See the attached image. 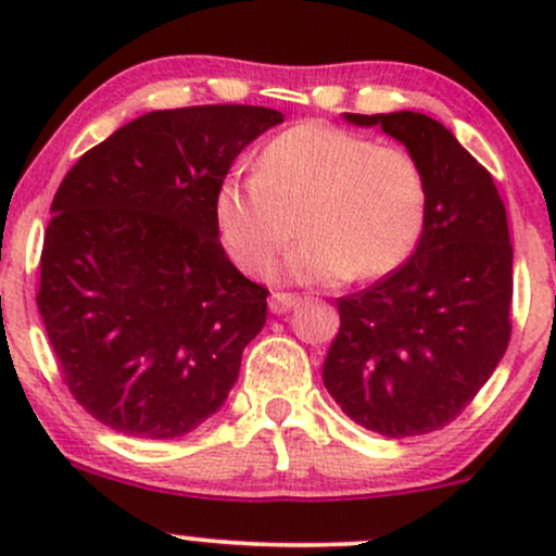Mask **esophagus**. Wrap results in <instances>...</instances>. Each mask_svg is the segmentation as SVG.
<instances>
[{
  "instance_id": "esophagus-1",
  "label": "esophagus",
  "mask_w": 556,
  "mask_h": 556,
  "mask_svg": "<svg viewBox=\"0 0 556 556\" xmlns=\"http://www.w3.org/2000/svg\"><path fill=\"white\" fill-rule=\"evenodd\" d=\"M300 305V298L298 295H287V292H274L269 298V311L271 314H287V311L298 308Z\"/></svg>"
}]
</instances>
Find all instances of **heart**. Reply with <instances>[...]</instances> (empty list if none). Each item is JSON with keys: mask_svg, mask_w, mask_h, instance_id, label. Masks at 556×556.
Listing matches in <instances>:
<instances>
[{"mask_svg": "<svg viewBox=\"0 0 556 556\" xmlns=\"http://www.w3.org/2000/svg\"><path fill=\"white\" fill-rule=\"evenodd\" d=\"M429 185L410 151L327 123H300L261 151L256 177H227L214 195L219 238L248 274L271 269L295 235L303 242L274 271L282 282L379 279L416 251Z\"/></svg>", "mask_w": 556, "mask_h": 556, "instance_id": "obj_1", "label": "heart"}]
</instances>
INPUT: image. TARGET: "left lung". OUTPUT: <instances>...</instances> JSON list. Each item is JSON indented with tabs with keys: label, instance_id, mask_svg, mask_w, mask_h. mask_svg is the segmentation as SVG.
Masks as SVG:
<instances>
[{
	"label": "left lung",
	"instance_id": "left-lung-1",
	"mask_svg": "<svg viewBox=\"0 0 556 556\" xmlns=\"http://www.w3.org/2000/svg\"><path fill=\"white\" fill-rule=\"evenodd\" d=\"M381 127L426 172L416 253L389 277L340 298L324 387L348 418L389 439L460 416L509 342L513 245L496 185L442 123L420 112L344 114Z\"/></svg>",
	"mask_w": 556,
	"mask_h": 556
}]
</instances>
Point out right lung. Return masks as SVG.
Listing matches in <instances>:
<instances>
[{
    "label": "right lung",
    "instance_id": "1",
    "mask_svg": "<svg viewBox=\"0 0 556 556\" xmlns=\"http://www.w3.org/2000/svg\"><path fill=\"white\" fill-rule=\"evenodd\" d=\"M279 123L242 104L149 112L56 190L38 314L73 397L110 429L177 439L225 405L269 292L227 258L214 195Z\"/></svg>",
    "mask_w": 556,
    "mask_h": 556
}]
</instances>
